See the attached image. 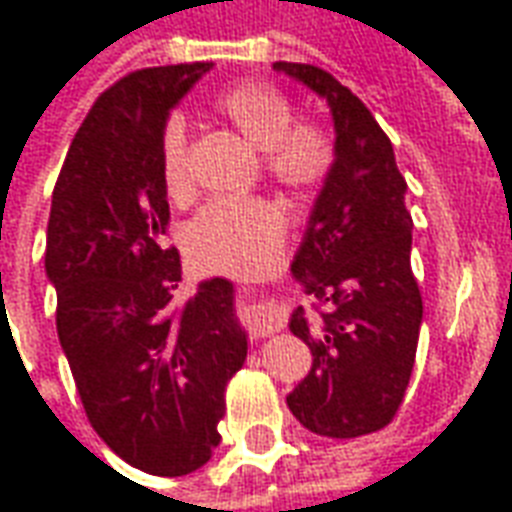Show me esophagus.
Returning a JSON list of instances; mask_svg holds the SVG:
<instances>
[{
  "instance_id": "1",
  "label": "esophagus",
  "mask_w": 512,
  "mask_h": 512,
  "mask_svg": "<svg viewBox=\"0 0 512 512\" xmlns=\"http://www.w3.org/2000/svg\"><path fill=\"white\" fill-rule=\"evenodd\" d=\"M249 321H252V326H255V332L260 337H271L279 329L277 304H271V301H257V304H252Z\"/></svg>"
}]
</instances>
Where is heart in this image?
<instances>
[{
    "label": "heart",
    "instance_id": "b5f03b06",
    "mask_svg": "<svg viewBox=\"0 0 512 512\" xmlns=\"http://www.w3.org/2000/svg\"><path fill=\"white\" fill-rule=\"evenodd\" d=\"M213 112L263 153V172L288 194L318 191L334 167V145L326 128L296 123L285 93L266 82L233 84L213 98ZM158 178L169 200L189 194L186 123L167 117L158 134ZM288 222L271 200H211L186 224L183 246L191 263L213 274H263L285 249Z\"/></svg>",
    "mask_w": 512,
    "mask_h": 512
}]
</instances>
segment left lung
Segmentation results:
<instances>
[{"mask_svg":"<svg viewBox=\"0 0 512 512\" xmlns=\"http://www.w3.org/2000/svg\"><path fill=\"white\" fill-rule=\"evenodd\" d=\"M274 68L323 95L334 117V167L293 274L321 301L290 332L310 345L312 367L288 395L301 425L329 439L376 433L395 419L417 356L422 293L411 271L406 178L373 112L332 73L307 62Z\"/></svg>","mask_w":512,"mask_h":512,"instance_id":"1","label":"left lung"}]
</instances>
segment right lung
Segmentation results:
<instances>
[{
  "mask_svg": "<svg viewBox=\"0 0 512 512\" xmlns=\"http://www.w3.org/2000/svg\"><path fill=\"white\" fill-rule=\"evenodd\" d=\"M211 62L142 68L98 95L73 136L51 197L46 274L57 334L84 414L126 463L183 477L211 461L224 389L246 359L233 285L175 299L180 257L158 134Z\"/></svg>",
  "mask_w": 512,
  "mask_h": 512,
  "instance_id": "right-lung-1",
  "label": "right lung"
}]
</instances>
